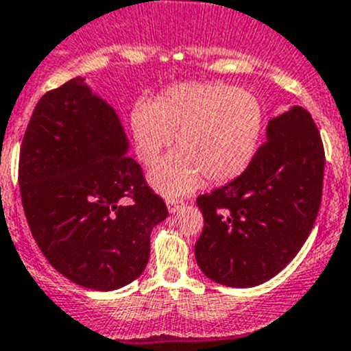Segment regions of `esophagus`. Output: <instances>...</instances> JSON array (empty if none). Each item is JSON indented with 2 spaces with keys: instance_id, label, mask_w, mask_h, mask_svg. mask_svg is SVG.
Listing matches in <instances>:
<instances>
[{
  "instance_id": "34e87169",
  "label": "esophagus",
  "mask_w": 351,
  "mask_h": 351,
  "mask_svg": "<svg viewBox=\"0 0 351 351\" xmlns=\"http://www.w3.org/2000/svg\"><path fill=\"white\" fill-rule=\"evenodd\" d=\"M166 203H168V210H169V213H175V211H178L180 208L185 206V201H183V199L168 197V199H166Z\"/></svg>"
}]
</instances>
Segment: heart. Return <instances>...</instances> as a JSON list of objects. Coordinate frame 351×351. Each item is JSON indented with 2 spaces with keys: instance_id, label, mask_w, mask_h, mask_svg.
Instances as JSON below:
<instances>
[{
  "instance_id": "1",
  "label": "heart",
  "mask_w": 351,
  "mask_h": 351,
  "mask_svg": "<svg viewBox=\"0 0 351 351\" xmlns=\"http://www.w3.org/2000/svg\"><path fill=\"white\" fill-rule=\"evenodd\" d=\"M138 157L152 166L164 148L173 152L150 173L154 187L166 195L194 189L201 176L211 183L238 176L250 162L262 129V106L254 93L232 85H178L131 117Z\"/></svg>"
}]
</instances>
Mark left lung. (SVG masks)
<instances>
[{"mask_svg": "<svg viewBox=\"0 0 351 351\" xmlns=\"http://www.w3.org/2000/svg\"><path fill=\"white\" fill-rule=\"evenodd\" d=\"M324 168V143L308 110L293 106L271 119L245 171L195 199L204 217L194 250L201 271L239 289L280 273L313 229Z\"/></svg>", "mask_w": 351, "mask_h": 351, "instance_id": "obj_1", "label": "left lung"}]
</instances>
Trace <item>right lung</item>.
I'll use <instances>...</instances> for the list:
<instances>
[{
  "mask_svg": "<svg viewBox=\"0 0 351 351\" xmlns=\"http://www.w3.org/2000/svg\"><path fill=\"white\" fill-rule=\"evenodd\" d=\"M110 105L82 77L43 94L19 156L31 234L50 266L77 285L115 290L143 273L150 232L168 217Z\"/></svg>",
  "mask_w": 351,
  "mask_h": 351,
  "instance_id": "right-lung-1",
  "label": "right lung"
}]
</instances>
